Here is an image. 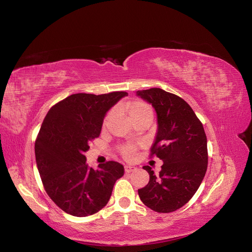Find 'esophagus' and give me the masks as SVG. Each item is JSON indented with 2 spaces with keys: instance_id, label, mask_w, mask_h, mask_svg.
Instances as JSON below:
<instances>
[{
  "instance_id": "obj_1",
  "label": "esophagus",
  "mask_w": 252,
  "mask_h": 252,
  "mask_svg": "<svg viewBox=\"0 0 252 252\" xmlns=\"http://www.w3.org/2000/svg\"><path fill=\"white\" fill-rule=\"evenodd\" d=\"M136 170H137V168L135 166H130V164H126V166H125V172L126 173L135 172Z\"/></svg>"
}]
</instances>
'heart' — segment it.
<instances>
[{
	"instance_id": "b5f03b06",
	"label": "heart",
	"mask_w": 252,
	"mask_h": 252,
	"mask_svg": "<svg viewBox=\"0 0 252 252\" xmlns=\"http://www.w3.org/2000/svg\"><path fill=\"white\" fill-rule=\"evenodd\" d=\"M127 112L129 115V118L131 119V121H134L138 118H142L145 116H148L152 118V109L151 107L148 105V104H146L142 101H133L131 103H129L128 105L126 106ZM111 117V114L108 115V117L106 118V121H108ZM121 153L124 156L125 158L127 159H131L133 158L134 153H135V147L132 145H126L123 146L122 148H121Z\"/></svg>"
}]
</instances>
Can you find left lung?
Listing matches in <instances>:
<instances>
[{
	"label": "left lung",
	"instance_id": "obj_1",
	"mask_svg": "<svg viewBox=\"0 0 252 252\" xmlns=\"http://www.w3.org/2000/svg\"><path fill=\"white\" fill-rule=\"evenodd\" d=\"M151 104L158 130L151 153L162 160L158 175L149 166V182L137 190L142 202L158 213L174 212L189 202L207 169V141L203 126L189 104L160 89L137 91Z\"/></svg>",
	"mask_w": 252,
	"mask_h": 252
}]
</instances>
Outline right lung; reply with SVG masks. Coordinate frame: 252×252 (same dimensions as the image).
I'll list each match as a JSON object with an SVG mask.
<instances>
[{"label":"right lung","mask_w":252,"mask_h":252,"mask_svg":"<svg viewBox=\"0 0 252 252\" xmlns=\"http://www.w3.org/2000/svg\"><path fill=\"white\" fill-rule=\"evenodd\" d=\"M126 92L74 94L52 107L35 142V158L49 197L75 217L98 213L107 204L123 164L108 161L97 170L86 163L90 142L100 135L107 111Z\"/></svg>","instance_id":"add662e5"}]
</instances>
